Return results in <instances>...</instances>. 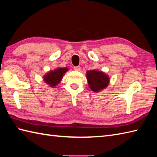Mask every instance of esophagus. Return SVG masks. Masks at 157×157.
<instances>
[{
  "mask_svg": "<svg viewBox=\"0 0 157 157\" xmlns=\"http://www.w3.org/2000/svg\"><path fill=\"white\" fill-rule=\"evenodd\" d=\"M73 69L75 70V71H79V70H80V67H79V66H74V67H73Z\"/></svg>",
  "mask_w": 157,
  "mask_h": 157,
  "instance_id": "esophagus-1",
  "label": "esophagus"
}]
</instances>
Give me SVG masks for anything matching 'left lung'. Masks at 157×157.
<instances>
[{
	"label": "left lung",
	"mask_w": 157,
	"mask_h": 157,
	"mask_svg": "<svg viewBox=\"0 0 157 157\" xmlns=\"http://www.w3.org/2000/svg\"><path fill=\"white\" fill-rule=\"evenodd\" d=\"M86 75L90 88L94 92L106 88L109 83L108 76L101 71H88Z\"/></svg>",
	"instance_id": "left-lung-1"
}]
</instances>
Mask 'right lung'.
<instances>
[{
	"label": "right lung",
	"instance_id": "right-lung-1",
	"mask_svg": "<svg viewBox=\"0 0 157 157\" xmlns=\"http://www.w3.org/2000/svg\"><path fill=\"white\" fill-rule=\"evenodd\" d=\"M67 71H68V69L65 67L59 68L55 70V71H50L48 74H46L44 76V81L46 82V84H49L52 88H54L61 80L63 74Z\"/></svg>",
	"mask_w": 157,
	"mask_h": 157
}]
</instances>
